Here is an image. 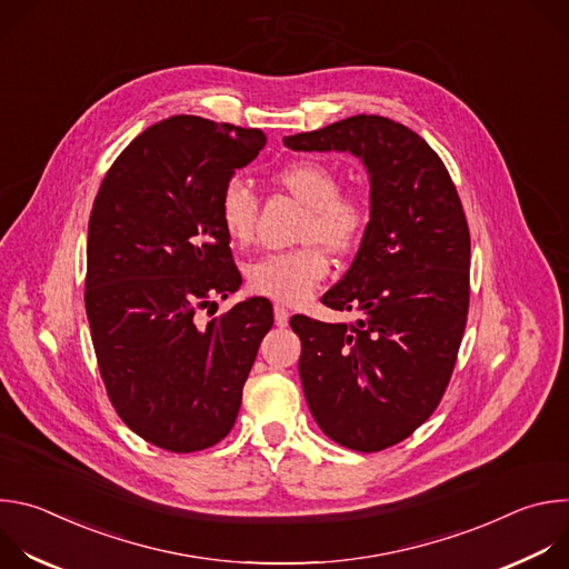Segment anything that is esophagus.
I'll return each instance as SVG.
<instances>
[{
    "label": "esophagus",
    "mask_w": 569,
    "mask_h": 569,
    "mask_svg": "<svg viewBox=\"0 0 569 569\" xmlns=\"http://www.w3.org/2000/svg\"><path fill=\"white\" fill-rule=\"evenodd\" d=\"M288 319H290V312H288V308H283L281 303H277L274 306V323L277 327H288Z\"/></svg>",
    "instance_id": "1"
}]
</instances>
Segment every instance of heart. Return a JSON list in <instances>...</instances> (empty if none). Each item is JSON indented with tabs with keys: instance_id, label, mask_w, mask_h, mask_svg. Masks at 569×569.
Returning a JSON list of instances; mask_svg holds the SVG:
<instances>
[{
	"instance_id": "b5f03b06",
	"label": "heart",
	"mask_w": 569,
	"mask_h": 569,
	"mask_svg": "<svg viewBox=\"0 0 569 569\" xmlns=\"http://www.w3.org/2000/svg\"><path fill=\"white\" fill-rule=\"evenodd\" d=\"M277 180L306 207L303 238H319L333 252H349L362 240L371 209L365 196L340 191V176L323 161L297 159L286 164ZM259 196L252 182L231 176L218 198V213L227 236L248 242L254 233ZM329 274V254L310 240L301 248L270 252L248 266L250 290L281 303L306 301L319 281Z\"/></svg>"
}]
</instances>
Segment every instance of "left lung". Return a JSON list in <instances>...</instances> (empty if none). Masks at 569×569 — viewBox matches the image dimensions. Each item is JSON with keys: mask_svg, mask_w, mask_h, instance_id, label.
Returning <instances> with one entry per match:
<instances>
[{"mask_svg": "<svg viewBox=\"0 0 569 569\" xmlns=\"http://www.w3.org/2000/svg\"><path fill=\"white\" fill-rule=\"evenodd\" d=\"M347 150L371 182V220L345 279L321 297L360 319H290L308 408L336 443L378 452L426 423L450 382L470 299V231L441 157L408 126L356 114L286 137Z\"/></svg>", "mask_w": 569, "mask_h": 569, "instance_id": "1", "label": "left lung"}]
</instances>
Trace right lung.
<instances>
[{
	"label": "right lung",
	"mask_w": 569,
	"mask_h": 569,
	"mask_svg": "<svg viewBox=\"0 0 569 569\" xmlns=\"http://www.w3.org/2000/svg\"><path fill=\"white\" fill-rule=\"evenodd\" d=\"M257 128L171 117L114 159L88 227L86 310L99 371L121 421L148 443L196 452L236 423L272 303L198 310L240 286L218 198L266 146Z\"/></svg>",
	"instance_id": "obj_1"
}]
</instances>
